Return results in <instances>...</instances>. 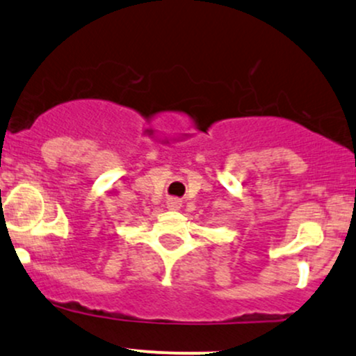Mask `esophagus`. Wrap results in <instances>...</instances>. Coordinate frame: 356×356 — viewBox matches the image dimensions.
<instances>
[{"label": "esophagus", "mask_w": 356, "mask_h": 356, "mask_svg": "<svg viewBox=\"0 0 356 356\" xmlns=\"http://www.w3.org/2000/svg\"><path fill=\"white\" fill-rule=\"evenodd\" d=\"M181 207H182L181 199H177V197H169V199H167V209H170V211H179Z\"/></svg>", "instance_id": "34e87169"}]
</instances>
